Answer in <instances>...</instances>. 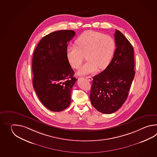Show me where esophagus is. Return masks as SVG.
Listing matches in <instances>:
<instances>
[{
  "mask_svg": "<svg viewBox=\"0 0 157 157\" xmlns=\"http://www.w3.org/2000/svg\"><path fill=\"white\" fill-rule=\"evenodd\" d=\"M85 78H86L88 81H91L93 80V78L91 77V76H86Z\"/></svg>",
  "mask_w": 157,
  "mask_h": 157,
  "instance_id": "obj_1",
  "label": "esophagus"
}]
</instances>
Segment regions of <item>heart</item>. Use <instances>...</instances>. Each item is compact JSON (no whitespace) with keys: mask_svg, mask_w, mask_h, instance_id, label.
Instances as JSON below:
<instances>
[{"mask_svg":"<svg viewBox=\"0 0 157 157\" xmlns=\"http://www.w3.org/2000/svg\"><path fill=\"white\" fill-rule=\"evenodd\" d=\"M76 46L67 48V59L71 66L78 68L86 55V62L78 71L80 75H86L104 70L110 63L116 48L113 37L102 33L88 30L76 40Z\"/></svg>","mask_w":157,"mask_h":157,"instance_id":"1","label":"heart"}]
</instances>
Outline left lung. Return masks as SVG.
<instances>
[{
  "instance_id": "left-lung-1",
  "label": "left lung",
  "mask_w": 157,
  "mask_h": 157,
  "mask_svg": "<svg viewBox=\"0 0 157 157\" xmlns=\"http://www.w3.org/2000/svg\"><path fill=\"white\" fill-rule=\"evenodd\" d=\"M114 39L116 49L112 60L94 76L91 87V103L102 113H113L122 106L135 74L133 47L119 30H116Z\"/></svg>"
}]
</instances>
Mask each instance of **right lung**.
<instances>
[{
  "instance_id": "1",
  "label": "right lung",
  "mask_w": 157,
  "mask_h": 157,
  "mask_svg": "<svg viewBox=\"0 0 157 157\" xmlns=\"http://www.w3.org/2000/svg\"><path fill=\"white\" fill-rule=\"evenodd\" d=\"M75 35L71 30L52 33L41 39L33 53V88L44 105L53 112L66 109L71 101V91L77 79L66 51Z\"/></svg>"
}]
</instances>
